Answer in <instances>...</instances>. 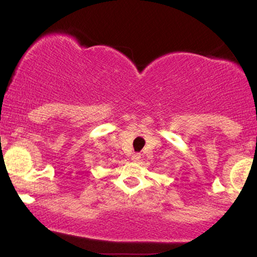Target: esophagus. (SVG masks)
Masks as SVG:
<instances>
[{"label": "esophagus", "instance_id": "obj_1", "mask_svg": "<svg viewBox=\"0 0 257 257\" xmlns=\"http://www.w3.org/2000/svg\"><path fill=\"white\" fill-rule=\"evenodd\" d=\"M131 159L133 162H139L141 161V153H133L131 156Z\"/></svg>", "mask_w": 257, "mask_h": 257}]
</instances>
